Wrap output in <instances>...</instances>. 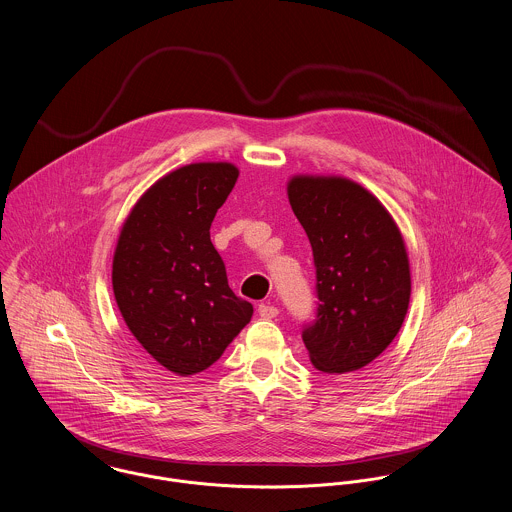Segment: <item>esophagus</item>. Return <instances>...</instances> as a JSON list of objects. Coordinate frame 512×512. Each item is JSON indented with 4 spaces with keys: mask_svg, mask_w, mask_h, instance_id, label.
<instances>
[{
    "mask_svg": "<svg viewBox=\"0 0 512 512\" xmlns=\"http://www.w3.org/2000/svg\"><path fill=\"white\" fill-rule=\"evenodd\" d=\"M257 312H259V316H261V318L271 320V318H275V316L279 314V308H277V306H273V304H269V302H263V304H259Z\"/></svg>",
    "mask_w": 512,
    "mask_h": 512,
    "instance_id": "34e87169",
    "label": "esophagus"
}]
</instances>
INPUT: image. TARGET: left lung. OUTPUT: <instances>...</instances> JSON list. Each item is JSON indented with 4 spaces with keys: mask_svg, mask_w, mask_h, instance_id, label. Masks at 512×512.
I'll list each match as a JSON object with an SVG mask.
<instances>
[{
    "mask_svg": "<svg viewBox=\"0 0 512 512\" xmlns=\"http://www.w3.org/2000/svg\"><path fill=\"white\" fill-rule=\"evenodd\" d=\"M288 200L316 269V318L302 328L310 361L324 373L357 371L395 340L408 310L400 231L373 194L345 178L296 176Z\"/></svg>",
    "mask_w": 512,
    "mask_h": 512,
    "instance_id": "left-lung-1",
    "label": "left lung"
}]
</instances>
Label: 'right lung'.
<instances>
[{"instance_id": "obj_1", "label": "right lung", "mask_w": 512, "mask_h": 512, "mask_svg": "<svg viewBox=\"0 0 512 512\" xmlns=\"http://www.w3.org/2000/svg\"><path fill=\"white\" fill-rule=\"evenodd\" d=\"M237 174L229 163L167 174L137 202L117 241L119 312L147 353L182 377L214 365L253 316V306L229 288L210 239Z\"/></svg>"}]
</instances>
